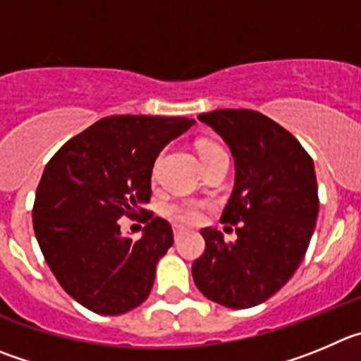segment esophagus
I'll list each match as a JSON object with an SVG mask.
<instances>
[{
	"label": "esophagus",
	"instance_id": "esophagus-1",
	"mask_svg": "<svg viewBox=\"0 0 361 361\" xmlns=\"http://www.w3.org/2000/svg\"><path fill=\"white\" fill-rule=\"evenodd\" d=\"M183 228H180V226H174V240H180V237L181 235H183Z\"/></svg>",
	"mask_w": 361,
	"mask_h": 361
}]
</instances>
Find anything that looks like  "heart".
Instances as JSON below:
<instances>
[{
  "instance_id": "1",
  "label": "heart",
  "mask_w": 361,
  "mask_h": 361,
  "mask_svg": "<svg viewBox=\"0 0 361 361\" xmlns=\"http://www.w3.org/2000/svg\"><path fill=\"white\" fill-rule=\"evenodd\" d=\"M215 149H219V147L212 146V144H207V146L201 147V154H207ZM169 215L181 222H197L201 219V207L196 203H187V204H181V207H171Z\"/></svg>"
}]
</instances>
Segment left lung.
I'll return each mask as SVG.
<instances>
[{
  "label": "left lung",
  "mask_w": 361,
  "mask_h": 361,
  "mask_svg": "<svg viewBox=\"0 0 361 361\" xmlns=\"http://www.w3.org/2000/svg\"><path fill=\"white\" fill-rule=\"evenodd\" d=\"M230 147L235 187L221 222L238 228L226 244L203 228L207 247L192 265L204 298L226 308L267 301L294 276L319 214L317 178L310 154L283 126L255 110H214L197 116Z\"/></svg>",
  "instance_id": "obj_1"
}]
</instances>
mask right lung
I'll return each mask as SVG.
<instances>
[{
  "label": "right lung",
  "instance_id": "1",
  "mask_svg": "<svg viewBox=\"0 0 361 361\" xmlns=\"http://www.w3.org/2000/svg\"><path fill=\"white\" fill-rule=\"evenodd\" d=\"M192 124L187 117H104L46 165L32 212L37 242L63 290L90 312L121 315L149 295L173 228L147 212L143 237L131 241L118 219L146 211L154 160Z\"/></svg>",
  "mask_w": 361,
  "mask_h": 361
}]
</instances>
